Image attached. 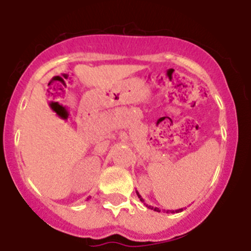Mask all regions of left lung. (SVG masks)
Returning a JSON list of instances; mask_svg holds the SVG:
<instances>
[{
	"label": "left lung",
	"mask_w": 251,
	"mask_h": 251,
	"mask_svg": "<svg viewBox=\"0 0 251 251\" xmlns=\"http://www.w3.org/2000/svg\"><path fill=\"white\" fill-rule=\"evenodd\" d=\"M136 192H137V196L139 197V200H141L142 202H145V200L142 199V196H141V195H139V192L138 191H136ZM145 205H146V203H145ZM146 206H147L148 208H151V210H153V211L161 212V210H159L158 207H153V206H151V205H146ZM165 211H166V210H165ZM181 211H183V208H178V210H167V211H166V212H167V214H168V212H171V214H175V212H181Z\"/></svg>",
	"instance_id": "left-lung-1"
}]
</instances>
